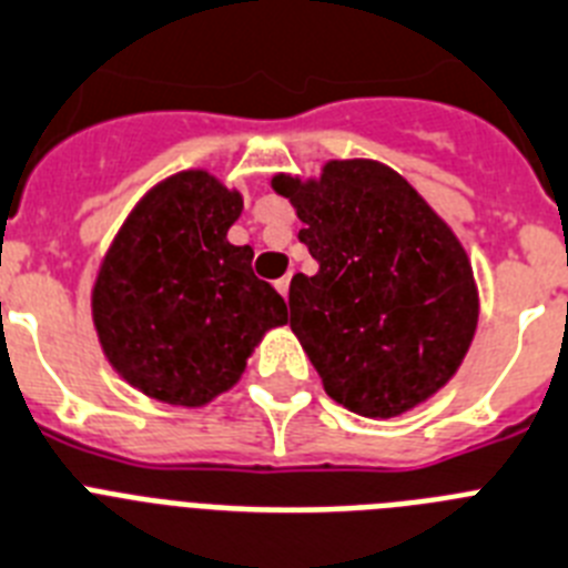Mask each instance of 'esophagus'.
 <instances>
[{
	"mask_svg": "<svg viewBox=\"0 0 568 568\" xmlns=\"http://www.w3.org/2000/svg\"><path fill=\"white\" fill-rule=\"evenodd\" d=\"M274 285H277V291H280V294H283V300H288V285H291V274H285V277H280L277 283H274Z\"/></svg>",
	"mask_w": 568,
	"mask_h": 568,
	"instance_id": "esophagus-1",
	"label": "esophagus"
}]
</instances>
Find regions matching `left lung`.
<instances>
[{
  "label": "left lung",
  "instance_id": "8db88e82",
  "mask_svg": "<svg viewBox=\"0 0 568 568\" xmlns=\"http://www.w3.org/2000/svg\"><path fill=\"white\" fill-rule=\"evenodd\" d=\"M271 185L297 209L300 243L320 265L291 280L288 305L328 397L386 420L446 386L477 328L475 277L452 229L372 160Z\"/></svg>",
  "mask_w": 568,
  "mask_h": 568
}]
</instances>
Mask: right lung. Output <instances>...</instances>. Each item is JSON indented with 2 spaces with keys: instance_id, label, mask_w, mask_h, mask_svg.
Segmentation results:
<instances>
[{
  "instance_id": "add662e5",
  "label": "right lung",
  "mask_w": 568,
  "mask_h": 568,
  "mask_svg": "<svg viewBox=\"0 0 568 568\" xmlns=\"http://www.w3.org/2000/svg\"><path fill=\"white\" fill-rule=\"evenodd\" d=\"M243 196L205 171L148 191L93 285V323L111 366L171 406H205L240 379L254 345L288 323L277 291L231 245Z\"/></svg>"
}]
</instances>
